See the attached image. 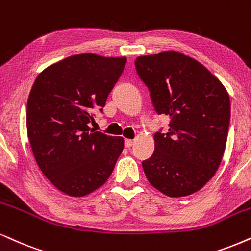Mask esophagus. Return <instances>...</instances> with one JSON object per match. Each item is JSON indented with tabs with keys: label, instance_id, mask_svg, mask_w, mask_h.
Masks as SVG:
<instances>
[{
	"label": "esophagus",
	"instance_id": "1",
	"mask_svg": "<svg viewBox=\"0 0 251 251\" xmlns=\"http://www.w3.org/2000/svg\"><path fill=\"white\" fill-rule=\"evenodd\" d=\"M133 145V140H131V139H125V147H132Z\"/></svg>",
	"mask_w": 251,
	"mask_h": 251
}]
</instances>
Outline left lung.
<instances>
[{"label": "left lung", "mask_w": 251, "mask_h": 251, "mask_svg": "<svg viewBox=\"0 0 251 251\" xmlns=\"http://www.w3.org/2000/svg\"><path fill=\"white\" fill-rule=\"evenodd\" d=\"M138 75L158 115L170 116L169 132L155 134V151L142 162L148 182L168 197L199 191L214 176L226 148L230 100L204 65L168 50L138 56Z\"/></svg>", "instance_id": "1"}]
</instances>
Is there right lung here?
<instances>
[{
	"instance_id": "1",
	"label": "right lung",
	"mask_w": 251,
	"mask_h": 251,
	"mask_svg": "<svg viewBox=\"0 0 251 251\" xmlns=\"http://www.w3.org/2000/svg\"><path fill=\"white\" fill-rule=\"evenodd\" d=\"M125 56H68L44 69L27 100L26 128L33 156L56 189L84 197L103 185L124 149L123 136L89 127L94 112L122 75Z\"/></svg>"
}]
</instances>
